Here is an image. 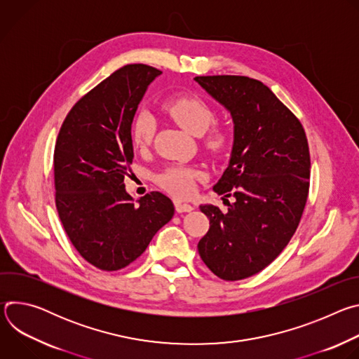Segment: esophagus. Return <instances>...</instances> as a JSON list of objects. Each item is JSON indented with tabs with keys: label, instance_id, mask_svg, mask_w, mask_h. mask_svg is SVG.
<instances>
[{
	"label": "esophagus",
	"instance_id": "esophagus-1",
	"mask_svg": "<svg viewBox=\"0 0 359 359\" xmlns=\"http://www.w3.org/2000/svg\"><path fill=\"white\" fill-rule=\"evenodd\" d=\"M175 208H176V212L177 213H187V212H191L193 210V206L189 203H183L180 200H176L175 201Z\"/></svg>",
	"mask_w": 359,
	"mask_h": 359
}]
</instances>
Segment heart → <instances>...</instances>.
I'll list each match as a JSON object with an SVG mask.
<instances>
[{"mask_svg":"<svg viewBox=\"0 0 359 359\" xmlns=\"http://www.w3.org/2000/svg\"><path fill=\"white\" fill-rule=\"evenodd\" d=\"M165 112L186 132L194 136L206 133L215 122L213 109L200 97L179 96L173 97L163 105ZM155 133V119L143 111L139 112L132 122V142L135 147L144 149L150 144ZM206 146L215 155H222L230 146V136L223 129H212L204 137ZM200 172L191 168L173 166L159 176V183L163 189L177 197H187L194 190V182L200 179Z\"/></svg>","mask_w":359,"mask_h":359,"instance_id":"b5f03b06","label":"heart"}]
</instances>
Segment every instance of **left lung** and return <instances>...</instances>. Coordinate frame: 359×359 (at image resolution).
I'll return each mask as SVG.
<instances>
[{
	"label": "left lung",
	"instance_id": "obj_1",
	"mask_svg": "<svg viewBox=\"0 0 359 359\" xmlns=\"http://www.w3.org/2000/svg\"><path fill=\"white\" fill-rule=\"evenodd\" d=\"M194 81L231 115V156L213 190L236 197L226 213L201 204L210 229L197 248L217 277L237 281L273 263L295 233L309 197V142L295 115L263 82L236 75Z\"/></svg>",
	"mask_w": 359,
	"mask_h": 359
}]
</instances>
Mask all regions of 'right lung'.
I'll use <instances>...</instances> for the list:
<instances>
[{"mask_svg": "<svg viewBox=\"0 0 359 359\" xmlns=\"http://www.w3.org/2000/svg\"><path fill=\"white\" fill-rule=\"evenodd\" d=\"M161 74L143 64L115 71L76 102L57 139V210L74 247L99 270L129 266L175 215L163 193L133 203L123 183L133 161L137 105Z\"/></svg>", "mask_w": 359, "mask_h": 359, "instance_id": "1", "label": "right lung"}]
</instances>
